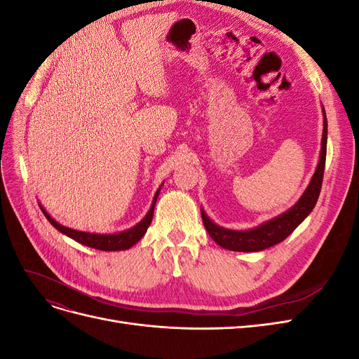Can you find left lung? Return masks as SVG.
Wrapping results in <instances>:
<instances>
[{
    "instance_id": "1",
    "label": "left lung",
    "mask_w": 359,
    "mask_h": 359,
    "mask_svg": "<svg viewBox=\"0 0 359 359\" xmlns=\"http://www.w3.org/2000/svg\"><path fill=\"white\" fill-rule=\"evenodd\" d=\"M322 112H323V133H322L320 156H319L316 170H314L307 189L302 193V196L298 199L295 205L290 206L287 211L274 217V219H271L268 222H264L262 224L253 227V229L233 231V229H227V227L215 224L201 208L202 220H203L206 232L210 233V236L220 247L226 250H232V252H247V253L262 252L265 248H269L281 241H285L286 238L295 231L297 227L306 220V217L313 211L314 205H316L320 194L323 170H325V158H327L328 123H327V115H325L323 106H322Z\"/></svg>"
}]
</instances>
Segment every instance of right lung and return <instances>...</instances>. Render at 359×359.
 Listing matches in <instances>:
<instances>
[{"label": "right lung", "instance_id": "1", "mask_svg": "<svg viewBox=\"0 0 359 359\" xmlns=\"http://www.w3.org/2000/svg\"><path fill=\"white\" fill-rule=\"evenodd\" d=\"M161 186L156 191L153 203H151V208L148 210L144 219L140 220L137 224H135L133 227H130V229L123 231V232H116V233H91V232L76 231V229H72V227L60 224L57 220H53L50 214L45 208H43L41 205H40V210L43 211V214H45L49 223L55 227L57 231H60L64 235H67L69 238H72V240H74V241H78L79 244H83V245L91 247V248H97V250H103V252H119V250H127L130 247H133L137 241H140V238L147 233V229L151 224V220H153L154 206H156V202L158 198V193L161 190Z\"/></svg>", "mask_w": 359, "mask_h": 359}]
</instances>
